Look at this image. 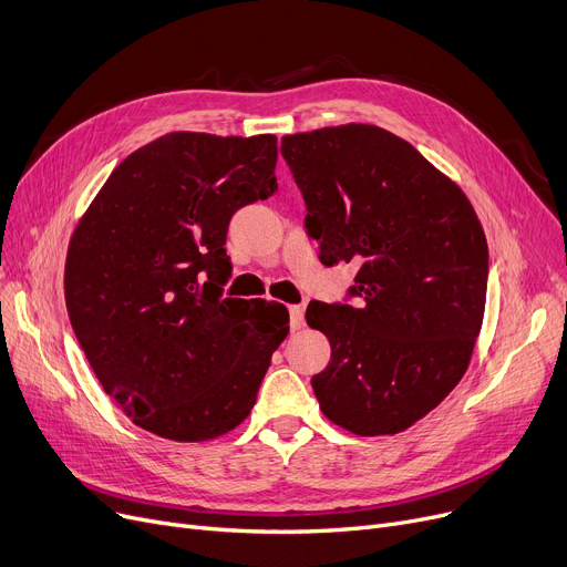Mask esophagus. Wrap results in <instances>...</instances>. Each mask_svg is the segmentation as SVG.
<instances>
[{"mask_svg":"<svg viewBox=\"0 0 567 567\" xmlns=\"http://www.w3.org/2000/svg\"><path fill=\"white\" fill-rule=\"evenodd\" d=\"M306 323V306H289V326L291 331L303 329Z\"/></svg>","mask_w":567,"mask_h":567,"instance_id":"1","label":"esophagus"}]
</instances>
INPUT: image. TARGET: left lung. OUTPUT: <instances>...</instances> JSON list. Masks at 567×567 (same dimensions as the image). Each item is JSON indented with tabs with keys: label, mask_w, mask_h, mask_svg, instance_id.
<instances>
[{
	"label": "left lung",
	"mask_w": 567,
	"mask_h": 567,
	"mask_svg": "<svg viewBox=\"0 0 567 567\" xmlns=\"http://www.w3.org/2000/svg\"><path fill=\"white\" fill-rule=\"evenodd\" d=\"M280 152L321 264L359 266L347 303L306 310L331 342L312 377L319 409L353 434H398L468 368L487 296L483 225L457 184L379 126L285 135Z\"/></svg>",
	"instance_id": "1"
}]
</instances>
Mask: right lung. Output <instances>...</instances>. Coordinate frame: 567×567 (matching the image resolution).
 <instances>
[{"instance_id": "add662e5", "label": "right lung", "mask_w": 567, "mask_h": 567, "mask_svg": "<svg viewBox=\"0 0 567 567\" xmlns=\"http://www.w3.org/2000/svg\"><path fill=\"white\" fill-rule=\"evenodd\" d=\"M276 142L163 135L110 174L73 231L64 291L75 338L146 432L208 441L244 423L289 333L282 303L223 299L229 220L278 190Z\"/></svg>"}]
</instances>
